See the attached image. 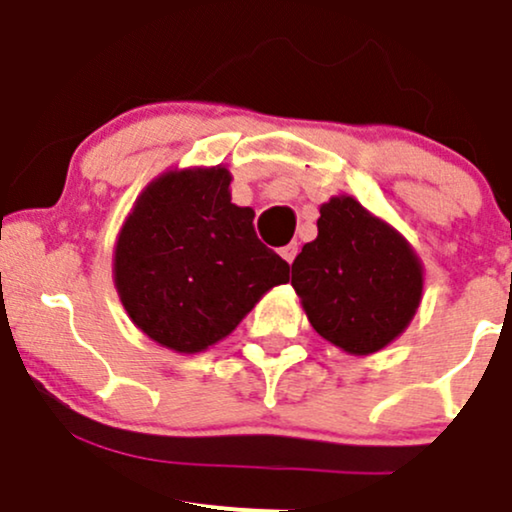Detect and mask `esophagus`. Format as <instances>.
I'll return each mask as SVG.
<instances>
[{
  "label": "esophagus",
  "instance_id": "1",
  "mask_svg": "<svg viewBox=\"0 0 512 512\" xmlns=\"http://www.w3.org/2000/svg\"><path fill=\"white\" fill-rule=\"evenodd\" d=\"M297 252H299V245H297V242H289V245L282 247L280 255L285 257L287 262H294V257H297Z\"/></svg>",
  "mask_w": 512,
  "mask_h": 512
}]
</instances>
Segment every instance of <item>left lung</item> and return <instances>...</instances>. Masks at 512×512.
<instances>
[{
    "mask_svg": "<svg viewBox=\"0 0 512 512\" xmlns=\"http://www.w3.org/2000/svg\"><path fill=\"white\" fill-rule=\"evenodd\" d=\"M317 237L292 262V287L319 337L369 356L404 334L423 297L414 247L352 195L319 208Z\"/></svg>",
    "mask_w": 512,
    "mask_h": 512,
    "instance_id": "left-lung-1",
    "label": "left lung"
}]
</instances>
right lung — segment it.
I'll return each instance as SVG.
<instances>
[{
  "label": "right lung",
  "instance_id": "1",
  "mask_svg": "<svg viewBox=\"0 0 512 512\" xmlns=\"http://www.w3.org/2000/svg\"><path fill=\"white\" fill-rule=\"evenodd\" d=\"M230 170L173 168L143 188L113 247V285L131 322L178 354L218 344L289 265L262 245L255 210L232 203Z\"/></svg>",
  "mask_w": 512,
  "mask_h": 512
}]
</instances>
